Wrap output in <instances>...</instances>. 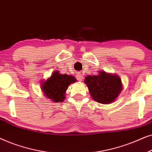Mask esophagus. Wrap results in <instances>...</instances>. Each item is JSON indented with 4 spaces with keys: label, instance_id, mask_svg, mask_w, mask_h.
I'll return each mask as SVG.
<instances>
[{
    "label": "esophagus",
    "instance_id": "obj_1",
    "mask_svg": "<svg viewBox=\"0 0 152 152\" xmlns=\"http://www.w3.org/2000/svg\"><path fill=\"white\" fill-rule=\"evenodd\" d=\"M77 79L78 81L82 82L83 79H84V77H83V75H77Z\"/></svg>",
    "mask_w": 152,
    "mask_h": 152
}]
</instances>
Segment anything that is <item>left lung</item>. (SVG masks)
Here are the masks:
<instances>
[{"instance_id":"left-lung-1","label":"left lung","mask_w":152,"mask_h":152,"mask_svg":"<svg viewBox=\"0 0 152 152\" xmlns=\"http://www.w3.org/2000/svg\"><path fill=\"white\" fill-rule=\"evenodd\" d=\"M97 75H88L84 80L89 93L95 101L101 104H110L115 100L122 90L119 76L109 74L104 70Z\"/></svg>"}]
</instances>
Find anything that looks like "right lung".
Here are the masks:
<instances>
[{
	"label": "right lung",
	"mask_w": 152,
	"mask_h": 152,
	"mask_svg": "<svg viewBox=\"0 0 152 152\" xmlns=\"http://www.w3.org/2000/svg\"><path fill=\"white\" fill-rule=\"evenodd\" d=\"M77 82L72 75L60 74L59 71L53 72L50 77L41 84V90L48 99L55 102H61L66 98V91L68 86Z\"/></svg>",
	"instance_id": "right-lung-1"
}]
</instances>
